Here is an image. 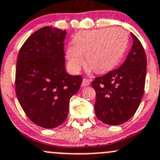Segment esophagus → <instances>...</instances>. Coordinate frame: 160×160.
<instances>
[{
    "instance_id": "obj_1",
    "label": "esophagus",
    "mask_w": 160,
    "mask_h": 160,
    "mask_svg": "<svg viewBox=\"0 0 160 160\" xmlns=\"http://www.w3.org/2000/svg\"><path fill=\"white\" fill-rule=\"evenodd\" d=\"M89 85V80L87 78L83 79V82H82V86L83 87H87V86Z\"/></svg>"
}]
</instances>
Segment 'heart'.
Segmentation results:
<instances>
[{
  "mask_svg": "<svg viewBox=\"0 0 160 160\" xmlns=\"http://www.w3.org/2000/svg\"><path fill=\"white\" fill-rule=\"evenodd\" d=\"M128 43L127 32L120 27L99 29L77 32L73 45H68L66 58L71 71L77 72L87 64L97 73H104L115 68L125 52Z\"/></svg>",
  "mask_w": 160,
  "mask_h": 160,
  "instance_id": "1",
  "label": "heart"
}]
</instances>
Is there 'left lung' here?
<instances>
[{"label": "left lung", "mask_w": 160, "mask_h": 160, "mask_svg": "<svg viewBox=\"0 0 160 160\" xmlns=\"http://www.w3.org/2000/svg\"><path fill=\"white\" fill-rule=\"evenodd\" d=\"M131 35L133 45L122 65L92 82L96 92L95 113L109 125L128 121L138 110L144 92L147 57L139 39Z\"/></svg>", "instance_id": "left-lung-1"}]
</instances>
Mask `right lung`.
Masks as SVG:
<instances>
[{
	"label": "right lung",
	"mask_w": 160,
	"mask_h": 160,
	"mask_svg": "<svg viewBox=\"0 0 160 160\" xmlns=\"http://www.w3.org/2000/svg\"><path fill=\"white\" fill-rule=\"evenodd\" d=\"M67 32L45 26L21 47L16 68V93L26 115L44 128L64 122L70 99L80 89L82 77L66 71L64 41Z\"/></svg>",
	"instance_id": "obj_1"
}]
</instances>
